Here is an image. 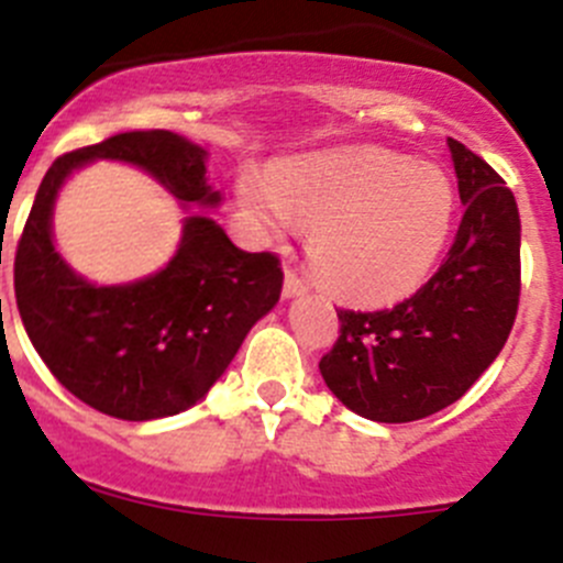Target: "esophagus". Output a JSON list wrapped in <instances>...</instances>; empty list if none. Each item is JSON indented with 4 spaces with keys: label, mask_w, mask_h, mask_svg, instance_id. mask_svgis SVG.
Instances as JSON below:
<instances>
[{
    "label": "esophagus",
    "mask_w": 563,
    "mask_h": 563,
    "mask_svg": "<svg viewBox=\"0 0 563 563\" xmlns=\"http://www.w3.org/2000/svg\"><path fill=\"white\" fill-rule=\"evenodd\" d=\"M307 290H309L307 282H303V278L298 276L296 271H287V276H285V298H287V301H290V298L303 296Z\"/></svg>",
    "instance_id": "esophagus-1"
}]
</instances>
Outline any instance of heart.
Here are the masks:
<instances>
[{"mask_svg":"<svg viewBox=\"0 0 563 563\" xmlns=\"http://www.w3.org/2000/svg\"><path fill=\"white\" fill-rule=\"evenodd\" d=\"M240 207L265 232L312 227L309 256L336 296L393 303L420 290L451 234L456 196L445 170L384 148L309 154L271 176L243 174Z\"/></svg>","mask_w":563,"mask_h":563,"instance_id":"1","label":"heart"}]
</instances>
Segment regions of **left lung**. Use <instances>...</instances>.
Listing matches in <instances>:
<instances>
[{
    "label": "left lung",
    "instance_id": "obj_1",
    "mask_svg": "<svg viewBox=\"0 0 563 563\" xmlns=\"http://www.w3.org/2000/svg\"><path fill=\"white\" fill-rule=\"evenodd\" d=\"M464 218L445 262L393 309H340L320 358L334 398L358 417L411 422L456 404L497 358L517 318L519 210L506 181L448 137Z\"/></svg>",
    "mask_w": 563,
    "mask_h": 563
}]
</instances>
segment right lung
Masks as SVG:
<instances>
[{"label": "right lung", "instance_id": "add662e5", "mask_svg": "<svg viewBox=\"0 0 563 563\" xmlns=\"http://www.w3.org/2000/svg\"><path fill=\"white\" fill-rule=\"evenodd\" d=\"M207 148L165 130L124 132L55 159L37 187L15 251V303L37 356L82 404L118 420L190 409L232 365L256 320L282 296L278 256L249 254L207 212L181 218L176 254L159 271L96 285L55 245L57 196L96 159L152 176L181 210H218Z\"/></svg>", "mask_w": 563, "mask_h": 563}]
</instances>
